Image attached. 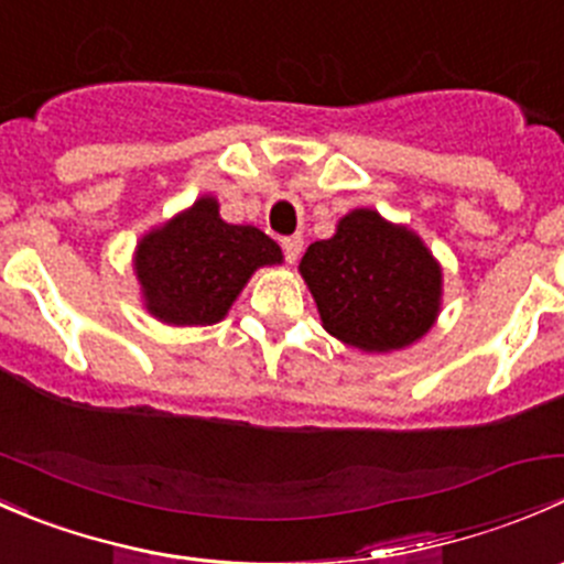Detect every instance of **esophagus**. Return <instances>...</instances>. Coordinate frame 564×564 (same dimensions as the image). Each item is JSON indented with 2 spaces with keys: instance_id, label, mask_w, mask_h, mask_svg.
Wrapping results in <instances>:
<instances>
[{
  "instance_id": "obj_1",
  "label": "esophagus",
  "mask_w": 564,
  "mask_h": 564,
  "mask_svg": "<svg viewBox=\"0 0 564 564\" xmlns=\"http://www.w3.org/2000/svg\"><path fill=\"white\" fill-rule=\"evenodd\" d=\"M281 246H283V253H286V259L294 264V261H297V256H300V250H303V237H297V235L283 237Z\"/></svg>"
}]
</instances>
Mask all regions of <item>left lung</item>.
I'll list each match as a JSON object with an SVG mask.
<instances>
[{
    "label": "left lung",
    "instance_id": "1",
    "mask_svg": "<svg viewBox=\"0 0 564 564\" xmlns=\"http://www.w3.org/2000/svg\"><path fill=\"white\" fill-rule=\"evenodd\" d=\"M300 275L322 327L340 344L388 355L417 344L442 311V264L417 231L377 209L346 213L327 240L311 242Z\"/></svg>",
    "mask_w": 564,
    "mask_h": 564
}]
</instances>
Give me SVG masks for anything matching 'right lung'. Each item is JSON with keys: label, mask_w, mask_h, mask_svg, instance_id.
<instances>
[{"label": "right lung", "mask_w": 564, "mask_h": 564, "mask_svg": "<svg viewBox=\"0 0 564 564\" xmlns=\"http://www.w3.org/2000/svg\"><path fill=\"white\" fill-rule=\"evenodd\" d=\"M283 264V250L256 226L220 218L213 193L152 226L133 250L147 314L172 327H207L229 316L256 270Z\"/></svg>", "instance_id": "add662e5"}]
</instances>
